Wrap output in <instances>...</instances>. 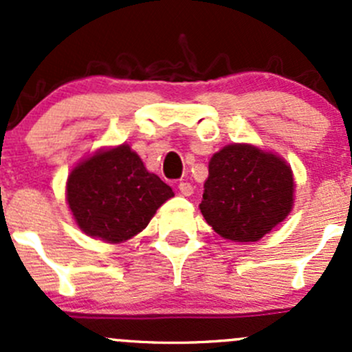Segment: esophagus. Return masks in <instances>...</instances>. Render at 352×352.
<instances>
[{
    "label": "esophagus",
    "mask_w": 352,
    "mask_h": 352,
    "mask_svg": "<svg viewBox=\"0 0 352 352\" xmlns=\"http://www.w3.org/2000/svg\"><path fill=\"white\" fill-rule=\"evenodd\" d=\"M179 190L182 196H190V194L194 192V187H192V184H189V182H180Z\"/></svg>",
    "instance_id": "esophagus-1"
}]
</instances>
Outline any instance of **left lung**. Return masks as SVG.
I'll use <instances>...</instances> for the list:
<instances>
[{"mask_svg":"<svg viewBox=\"0 0 352 352\" xmlns=\"http://www.w3.org/2000/svg\"><path fill=\"white\" fill-rule=\"evenodd\" d=\"M293 192L285 160L250 144H230L209 162L199 208L223 239L257 242L286 218Z\"/></svg>","mask_w":352,"mask_h":352,"instance_id":"left-lung-1","label":"left lung"}]
</instances>
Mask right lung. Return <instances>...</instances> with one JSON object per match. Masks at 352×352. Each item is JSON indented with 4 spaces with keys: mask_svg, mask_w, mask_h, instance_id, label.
<instances>
[{
    "mask_svg": "<svg viewBox=\"0 0 352 352\" xmlns=\"http://www.w3.org/2000/svg\"><path fill=\"white\" fill-rule=\"evenodd\" d=\"M67 204L87 235L119 243L148 226L172 187L144 168L127 144L100 151L67 177Z\"/></svg>",
    "mask_w": 352,
    "mask_h": 352,
    "instance_id": "add662e5",
    "label": "right lung"
}]
</instances>
